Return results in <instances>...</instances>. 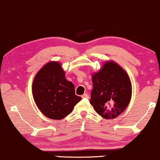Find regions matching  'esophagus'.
<instances>
[{"label":"esophagus","mask_w":160,"mask_h":160,"mask_svg":"<svg viewBox=\"0 0 160 160\" xmlns=\"http://www.w3.org/2000/svg\"><path fill=\"white\" fill-rule=\"evenodd\" d=\"M82 98H85V99H88L89 98V95L87 94H84L82 95Z\"/></svg>","instance_id":"34e87169"}]
</instances>
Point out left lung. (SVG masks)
<instances>
[{"mask_svg":"<svg viewBox=\"0 0 160 160\" xmlns=\"http://www.w3.org/2000/svg\"><path fill=\"white\" fill-rule=\"evenodd\" d=\"M92 78L90 104L104 118H115L126 110L131 99L132 85L128 73L117 63L108 61Z\"/></svg>","mask_w":160,"mask_h":160,"instance_id":"obj_1","label":"left lung"}]
</instances>
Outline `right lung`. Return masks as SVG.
<instances>
[{"mask_svg":"<svg viewBox=\"0 0 160 160\" xmlns=\"http://www.w3.org/2000/svg\"><path fill=\"white\" fill-rule=\"evenodd\" d=\"M32 89L39 110L53 120L64 118L82 99L76 95L74 85L66 80L65 71L58 61L48 62L38 71Z\"/></svg>","mask_w":160,"mask_h":160,"instance_id":"add662e5","label":"right lung"}]
</instances>
